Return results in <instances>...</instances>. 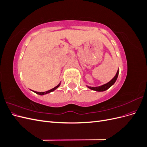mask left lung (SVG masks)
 Here are the masks:
<instances>
[{
  "mask_svg": "<svg viewBox=\"0 0 147 147\" xmlns=\"http://www.w3.org/2000/svg\"><path fill=\"white\" fill-rule=\"evenodd\" d=\"M118 74H119V70H118L116 75H115V76L112 80H111L109 82L107 83L106 84H102V85H101V86H95V87H91V86H86L88 88H90V90H93V91H98V92L105 91L106 90H107L109 88L112 86L113 84L115 83V82L117 81L118 76Z\"/></svg>",
  "mask_w": 147,
  "mask_h": 147,
  "instance_id": "left-lung-1",
  "label": "left lung"
}]
</instances>
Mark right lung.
I'll use <instances>...</instances> for the list:
<instances>
[{"label": "right lung", "mask_w": 147, "mask_h": 147, "mask_svg": "<svg viewBox=\"0 0 147 147\" xmlns=\"http://www.w3.org/2000/svg\"><path fill=\"white\" fill-rule=\"evenodd\" d=\"M61 85V82L57 84V85L56 86H55V88H53V89H51V90H48V91H45V92H37V91H33L35 93H36V94H39V95H45V94H48V93H50V92H53V91H54L55 90H56V89L58 88L59 86Z\"/></svg>", "instance_id": "obj_1"}]
</instances>
